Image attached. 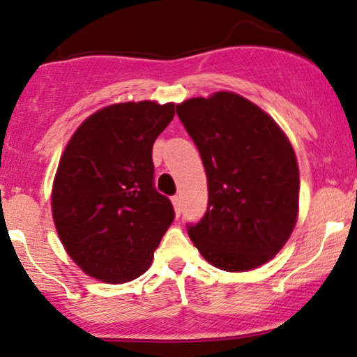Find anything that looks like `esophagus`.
<instances>
[{"mask_svg": "<svg viewBox=\"0 0 357 357\" xmlns=\"http://www.w3.org/2000/svg\"><path fill=\"white\" fill-rule=\"evenodd\" d=\"M173 204H174V211H176V215L181 216V213H183L181 198H179V196H173Z\"/></svg>", "mask_w": 357, "mask_h": 357, "instance_id": "34e87169", "label": "esophagus"}]
</instances>
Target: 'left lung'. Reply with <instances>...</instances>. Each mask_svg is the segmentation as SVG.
<instances>
[{
    "label": "left lung",
    "instance_id": "1",
    "mask_svg": "<svg viewBox=\"0 0 357 357\" xmlns=\"http://www.w3.org/2000/svg\"><path fill=\"white\" fill-rule=\"evenodd\" d=\"M208 178V208L188 235L211 265L245 272L280 252L297 221L298 166L280 127L233 92L176 105Z\"/></svg>",
    "mask_w": 357,
    "mask_h": 357
}]
</instances>
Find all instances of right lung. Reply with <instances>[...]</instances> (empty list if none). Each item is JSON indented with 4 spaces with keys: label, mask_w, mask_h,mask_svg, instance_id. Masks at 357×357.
Returning a JSON list of instances; mask_svg holds the SVG:
<instances>
[{
    "label": "right lung",
    "mask_w": 357,
    "mask_h": 357,
    "mask_svg": "<svg viewBox=\"0 0 357 357\" xmlns=\"http://www.w3.org/2000/svg\"><path fill=\"white\" fill-rule=\"evenodd\" d=\"M174 104L126 102L92 114L75 130L56 169L52 213L65 250L85 273L124 284L151 267L174 220L154 188L153 144Z\"/></svg>",
    "instance_id": "add662e5"
}]
</instances>
